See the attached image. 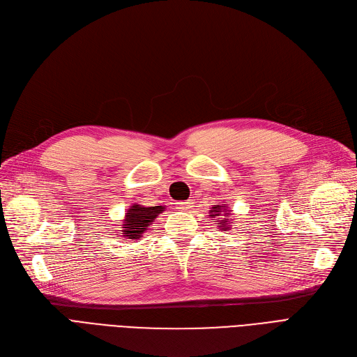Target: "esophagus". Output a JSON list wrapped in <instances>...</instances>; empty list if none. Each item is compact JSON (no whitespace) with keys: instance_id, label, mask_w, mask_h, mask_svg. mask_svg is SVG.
Segmentation results:
<instances>
[{"instance_id":"obj_1","label":"esophagus","mask_w":357,"mask_h":357,"mask_svg":"<svg viewBox=\"0 0 357 357\" xmlns=\"http://www.w3.org/2000/svg\"><path fill=\"white\" fill-rule=\"evenodd\" d=\"M176 206L181 210H187L191 207V201H179V203H176Z\"/></svg>"}]
</instances>
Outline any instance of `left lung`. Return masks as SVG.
I'll return each instance as SVG.
<instances>
[{"label": "left lung", "instance_id": "8db88e82", "mask_svg": "<svg viewBox=\"0 0 357 357\" xmlns=\"http://www.w3.org/2000/svg\"><path fill=\"white\" fill-rule=\"evenodd\" d=\"M210 217H219L220 222H217V225L220 226V229H225V230L230 226L229 223H234L230 219V210H227V206H225V204L211 207Z\"/></svg>", "mask_w": 357, "mask_h": 357}]
</instances>
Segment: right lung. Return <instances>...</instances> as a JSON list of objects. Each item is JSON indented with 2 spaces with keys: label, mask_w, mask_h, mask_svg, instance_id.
I'll return each instance as SVG.
<instances>
[{
  "label": "right lung",
  "mask_w": 357,
  "mask_h": 357,
  "mask_svg": "<svg viewBox=\"0 0 357 357\" xmlns=\"http://www.w3.org/2000/svg\"><path fill=\"white\" fill-rule=\"evenodd\" d=\"M163 211H165L163 206L144 207L140 204H132L126 213V219H123L122 236H126L127 239H131V241L142 239L147 227L156 220V217Z\"/></svg>",
  "instance_id": "1"
}]
</instances>
